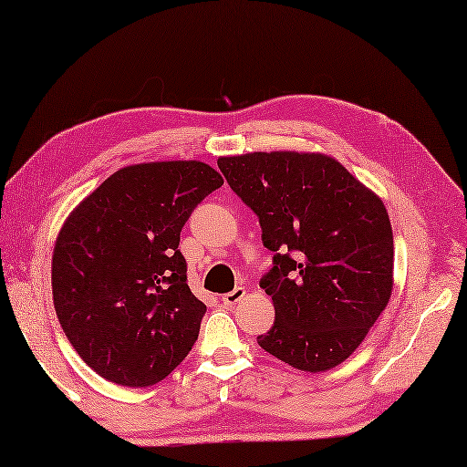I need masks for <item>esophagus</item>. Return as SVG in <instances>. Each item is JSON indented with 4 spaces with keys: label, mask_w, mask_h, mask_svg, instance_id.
Instances as JSON below:
<instances>
[{
    "label": "esophagus",
    "mask_w": 467,
    "mask_h": 467,
    "mask_svg": "<svg viewBox=\"0 0 467 467\" xmlns=\"http://www.w3.org/2000/svg\"><path fill=\"white\" fill-rule=\"evenodd\" d=\"M244 295H246V291L243 289V286H236V289H233L231 293H226V295L223 296V303H224V305H231V306H233V305L239 303Z\"/></svg>",
    "instance_id": "esophagus-1"
}]
</instances>
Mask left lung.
I'll list each match as a JSON object with an SVG mask.
<instances>
[{"mask_svg": "<svg viewBox=\"0 0 467 467\" xmlns=\"http://www.w3.org/2000/svg\"><path fill=\"white\" fill-rule=\"evenodd\" d=\"M218 168L275 253L261 279L275 323L256 343L295 369H333L391 296L393 233L381 198L325 154L251 152L218 158Z\"/></svg>", "mask_w": 467, "mask_h": 467, "instance_id": "left-lung-1", "label": "left lung"}]
</instances>
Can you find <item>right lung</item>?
<instances>
[{"instance_id": "1", "label": "right lung", "mask_w": 467, "mask_h": 467, "mask_svg": "<svg viewBox=\"0 0 467 467\" xmlns=\"http://www.w3.org/2000/svg\"><path fill=\"white\" fill-rule=\"evenodd\" d=\"M223 182L198 161L134 164L67 216L52 259L56 315L104 379L154 385L192 349L206 305L188 289L178 244L188 216Z\"/></svg>"}]
</instances>
